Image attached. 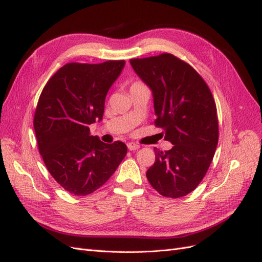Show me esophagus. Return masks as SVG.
<instances>
[{"label":"esophagus","mask_w":262,"mask_h":262,"mask_svg":"<svg viewBox=\"0 0 262 262\" xmlns=\"http://www.w3.org/2000/svg\"><path fill=\"white\" fill-rule=\"evenodd\" d=\"M128 148L130 150H136V149L140 148V145L137 143H133V142H130V143H128Z\"/></svg>","instance_id":"obj_1"}]
</instances>
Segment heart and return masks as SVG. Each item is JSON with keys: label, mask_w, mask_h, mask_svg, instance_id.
<instances>
[{"label": "heart", "mask_w": 262, "mask_h": 262, "mask_svg": "<svg viewBox=\"0 0 262 262\" xmlns=\"http://www.w3.org/2000/svg\"><path fill=\"white\" fill-rule=\"evenodd\" d=\"M132 87H145L143 84H141V83H136V84H133L132 86H131V89Z\"/></svg>", "instance_id": "heart-1"}]
</instances>
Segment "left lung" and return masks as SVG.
Listing matches in <instances>:
<instances>
[{
	"instance_id": "obj_1",
	"label": "left lung",
	"mask_w": 262,
	"mask_h": 262,
	"mask_svg": "<svg viewBox=\"0 0 262 262\" xmlns=\"http://www.w3.org/2000/svg\"><path fill=\"white\" fill-rule=\"evenodd\" d=\"M134 72L152 91L155 124L165 131L169 150L154 148L146 177L158 193L187 195L207 173L219 141L216 106L208 85L188 63L169 53L130 60Z\"/></svg>"
}]
</instances>
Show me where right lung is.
Masks as SVG:
<instances>
[{
  "label": "right lung",
  "instance_id": "right-lung-1",
  "mask_svg": "<svg viewBox=\"0 0 262 262\" xmlns=\"http://www.w3.org/2000/svg\"><path fill=\"white\" fill-rule=\"evenodd\" d=\"M124 66V61L68 63L39 98L34 118L39 153L51 176L70 193L94 192L126 155L122 142L106 144L90 132V124L102 119L106 95Z\"/></svg>",
  "mask_w": 262,
  "mask_h": 262
}]
</instances>
